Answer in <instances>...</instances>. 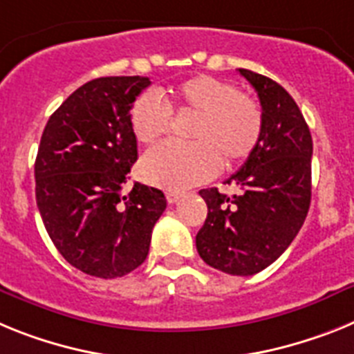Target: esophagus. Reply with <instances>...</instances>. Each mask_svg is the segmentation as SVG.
<instances>
[{"label": "esophagus", "instance_id": "esophagus-1", "mask_svg": "<svg viewBox=\"0 0 354 354\" xmlns=\"http://www.w3.org/2000/svg\"><path fill=\"white\" fill-rule=\"evenodd\" d=\"M165 198H167L169 205H174V203H178L181 198H183V194H181V192H173V190H169L167 194H165Z\"/></svg>", "mask_w": 354, "mask_h": 354}]
</instances>
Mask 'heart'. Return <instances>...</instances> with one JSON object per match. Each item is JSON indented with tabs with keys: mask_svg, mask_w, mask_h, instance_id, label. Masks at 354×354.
Wrapping results in <instances>:
<instances>
[{
	"mask_svg": "<svg viewBox=\"0 0 354 354\" xmlns=\"http://www.w3.org/2000/svg\"><path fill=\"white\" fill-rule=\"evenodd\" d=\"M171 110L192 113L190 144H164L147 153L140 174L151 185L185 190L219 171L221 160L235 165L250 158L262 139L260 104L232 84L198 75L158 96L146 92L131 106V130L140 144H155L171 130Z\"/></svg>",
	"mask_w": 354,
	"mask_h": 354,
	"instance_id": "1",
	"label": "heart"
}]
</instances>
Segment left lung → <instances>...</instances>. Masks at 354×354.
<instances>
[{"label": "left lung", "mask_w": 354, "mask_h": 354, "mask_svg": "<svg viewBox=\"0 0 354 354\" xmlns=\"http://www.w3.org/2000/svg\"><path fill=\"white\" fill-rule=\"evenodd\" d=\"M262 104L263 130L253 155L228 183L242 192L228 198L199 190L208 215L196 235L199 257L233 276L257 274L296 239L312 198V135L296 101L274 80L239 69Z\"/></svg>", "instance_id": "obj_1"}]
</instances>
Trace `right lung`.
I'll return each mask as SVG.
<instances>
[{"mask_svg":"<svg viewBox=\"0 0 354 354\" xmlns=\"http://www.w3.org/2000/svg\"><path fill=\"white\" fill-rule=\"evenodd\" d=\"M151 82L106 76L76 88L53 112L35 158V198L58 253L85 274L112 279L140 266L167 201L135 183L121 194L137 162L130 110Z\"/></svg>","mask_w":354,"mask_h":354,"instance_id":"right-lung-1","label":"right lung"}]
</instances>
